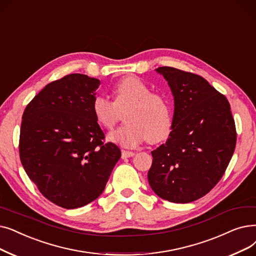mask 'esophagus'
<instances>
[{"label":"esophagus","instance_id":"34e87169","mask_svg":"<svg viewBox=\"0 0 256 256\" xmlns=\"http://www.w3.org/2000/svg\"><path fill=\"white\" fill-rule=\"evenodd\" d=\"M135 154L134 152H130V150H122L121 152V156H122V159H126V158H130L132 156Z\"/></svg>","mask_w":256,"mask_h":256}]
</instances>
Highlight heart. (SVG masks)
<instances>
[{
  "label": "heart",
  "mask_w": 256,
  "mask_h": 256,
  "mask_svg": "<svg viewBox=\"0 0 256 256\" xmlns=\"http://www.w3.org/2000/svg\"><path fill=\"white\" fill-rule=\"evenodd\" d=\"M112 93L114 102L95 96L92 114L104 130H112L124 114V126L108 135V140L124 148H135L144 140L150 144L168 139L172 132V110L166 98L152 93L148 84L135 76L117 82Z\"/></svg>",
  "instance_id": "obj_1"
}]
</instances>
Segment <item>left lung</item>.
Returning <instances> with one entry per match:
<instances>
[{"label": "left lung", "instance_id": "8db88e82", "mask_svg": "<svg viewBox=\"0 0 256 256\" xmlns=\"http://www.w3.org/2000/svg\"><path fill=\"white\" fill-rule=\"evenodd\" d=\"M156 71L168 82L174 112L170 138L152 152L148 183L166 201L190 203L225 174L236 144L234 119L227 98L202 76L172 66Z\"/></svg>", "mask_w": 256, "mask_h": 256}]
</instances>
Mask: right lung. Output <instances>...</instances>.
I'll use <instances>...</instances> for the list:
<instances>
[{
  "instance_id": "1",
  "label": "right lung",
  "mask_w": 256,
  "mask_h": 256,
  "mask_svg": "<svg viewBox=\"0 0 256 256\" xmlns=\"http://www.w3.org/2000/svg\"><path fill=\"white\" fill-rule=\"evenodd\" d=\"M99 84L88 75H66L36 95L22 118L23 168L44 196L66 209L100 196L121 157L92 114Z\"/></svg>"
}]
</instances>
